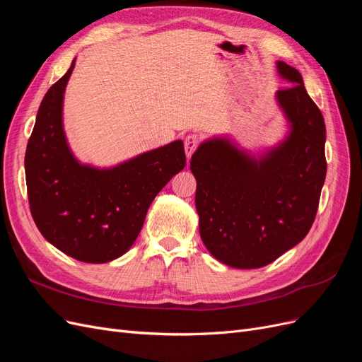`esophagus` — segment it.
I'll return each mask as SVG.
<instances>
[{"mask_svg":"<svg viewBox=\"0 0 362 362\" xmlns=\"http://www.w3.org/2000/svg\"><path fill=\"white\" fill-rule=\"evenodd\" d=\"M198 145H199V136H196V134L185 136L184 149H185V156H187V158L192 157V154L194 152V149L198 148Z\"/></svg>","mask_w":362,"mask_h":362,"instance_id":"esophagus-1","label":"esophagus"}]
</instances>
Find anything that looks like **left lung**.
I'll use <instances>...</instances> for the list:
<instances>
[{"label": "left lung", "mask_w": 362, "mask_h": 362, "mask_svg": "<svg viewBox=\"0 0 362 362\" xmlns=\"http://www.w3.org/2000/svg\"><path fill=\"white\" fill-rule=\"evenodd\" d=\"M290 86L275 93L287 120L276 145L257 154L229 137H210L190 161L199 234L210 254L235 269L264 267L308 234L326 177V128L302 75L276 62Z\"/></svg>", "instance_id": "left-lung-1"}]
</instances>
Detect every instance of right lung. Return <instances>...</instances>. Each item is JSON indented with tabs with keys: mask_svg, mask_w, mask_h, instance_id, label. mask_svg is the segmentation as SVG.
Returning a JSON list of instances; mask_svg holds the SVG:
<instances>
[{
	"mask_svg": "<svg viewBox=\"0 0 362 362\" xmlns=\"http://www.w3.org/2000/svg\"><path fill=\"white\" fill-rule=\"evenodd\" d=\"M75 66L43 96L25 152L31 216L63 254L92 264L122 257L134 245L148 208L185 166L182 140L98 168L72 152L63 125L64 90Z\"/></svg>",
	"mask_w": 362,
	"mask_h": 362,
	"instance_id": "right-lung-1",
	"label": "right lung"
}]
</instances>
